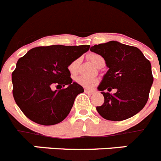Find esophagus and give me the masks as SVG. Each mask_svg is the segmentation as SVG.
<instances>
[{"instance_id":"esophagus-1","label":"esophagus","mask_w":161,"mask_h":161,"mask_svg":"<svg viewBox=\"0 0 161 161\" xmlns=\"http://www.w3.org/2000/svg\"><path fill=\"white\" fill-rule=\"evenodd\" d=\"M85 93H86V94H93L94 92L93 91H91V90L86 89L85 90Z\"/></svg>"}]
</instances>
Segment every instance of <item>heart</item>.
Masks as SVG:
<instances>
[{"label": "heart", "instance_id": "heart-1", "mask_svg": "<svg viewBox=\"0 0 161 161\" xmlns=\"http://www.w3.org/2000/svg\"><path fill=\"white\" fill-rule=\"evenodd\" d=\"M89 58L91 62L93 63V64L95 66H97L101 61L104 60L101 55H97V54H91V55H89ZM79 62H80V59L79 58H76V59L72 61L69 64L68 70L70 71V74H75L77 72L78 69H79ZM75 80L78 83L86 88L94 87L97 83V80L96 79L91 77H86V76H79V77L76 78Z\"/></svg>", "mask_w": 161, "mask_h": 161}]
</instances>
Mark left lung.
<instances>
[{
    "label": "left lung",
    "instance_id": "8db88e82",
    "mask_svg": "<svg viewBox=\"0 0 161 161\" xmlns=\"http://www.w3.org/2000/svg\"><path fill=\"white\" fill-rule=\"evenodd\" d=\"M91 51L103 57L109 68L97 86L105 99L96 107L99 114L116 121L134 116L145 107L153 85L149 61L136 47L114 40L94 45ZM112 89L117 91L114 95L109 93Z\"/></svg>",
    "mask_w": 161,
    "mask_h": 161
}]
</instances>
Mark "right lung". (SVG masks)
I'll use <instances>...</instances> for the list:
<instances>
[{
  "mask_svg": "<svg viewBox=\"0 0 161 161\" xmlns=\"http://www.w3.org/2000/svg\"><path fill=\"white\" fill-rule=\"evenodd\" d=\"M89 49L90 45L37 47L18 59L12 73L13 94L27 118L43 125L65 119L75 97L84 91L72 82L68 66ZM54 85L60 90H52Z\"/></svg>",
  "mask_w": 161,
  "mask_h": 161,
  "instance_id": "right-lung-1",
  "label": "right lung"
}]
</instances>
